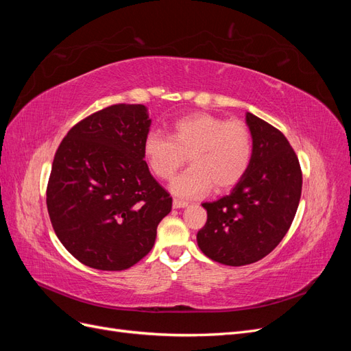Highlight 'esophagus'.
Listing matches in <instances>:
<instances>
[{"label":"esophagus","instance_id":"obj_1","mask_svg":"<svg viewBox=\"0 0 351 351\" xmlns=\"http://www.w3.org/2000/svg\"><path fill=\"white\" fill-rule=\"evenodd\" d=\"M187 205H189L187 200H182V199H174V200H173V206H174L176 209H178V208H186Z\"/></svg>","mask_w":351,"mask_h":351}]
</instances>
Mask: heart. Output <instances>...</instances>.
<instances>
[{
    "label": "heart",
    "instance_id": "1",
    "mask_svg": "<svg viewBox=\"0 0 351 351\" xmlns=\"http://www.w3.org/2000/svg\"><path fill=\"white\" fill-rule=\"evenodd\" d=\"M252 154V134L246 124L208 112L176 120L171 136L151 132L143 141L147 167L161 180L171 178L189 155L192 167L171 183V192L182 197L206 195L212 186L218 192L234 187L247 173Z\"/></svg>",
    "mask_w": 351,
    "mask_h": 351
}]
</instances>
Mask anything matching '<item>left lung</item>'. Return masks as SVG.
Returning a JSON list of instances; mask_svg holds the SVG:
<instances>
[{
    "label": "left lung",
    "mask_w": 351,
    "mask_h": 351,
    "mask_svg": "<svg viewBox=\"0 0 351 351\" xmlns=\"http://www.w3.org/2000/svg\"><path fill=\"white\" fill-rule=\"evenodd\" d=\"M253 141L247 173L228 196L202 204L206 224L197 232L199 249L230 267L258 262L289 231L302 196V169L287 137L250 112Z\"/></svg>",
    "instance_id": "8db88e82"
}]
</instances>
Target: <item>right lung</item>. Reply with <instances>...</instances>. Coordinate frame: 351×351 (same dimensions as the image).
Segmentation results:
<instances>
[{"mask_svg": "<svg viewBox=\"0 0 351 351\" xmlns=\"http://www.w3.org/2000/svg\"><path fill=\"white\" fill-rule=\"evenodd\" d=\"M151 120L141 104H117L73 125L60 143L47 187L57 237L101 271L133 267L154 247L173 199L143 161Z\"/></svg>", "mask_w": 351, "mask_h": 351, "instance_id": "obj_1", "label": "right lung"}]
</instances>
